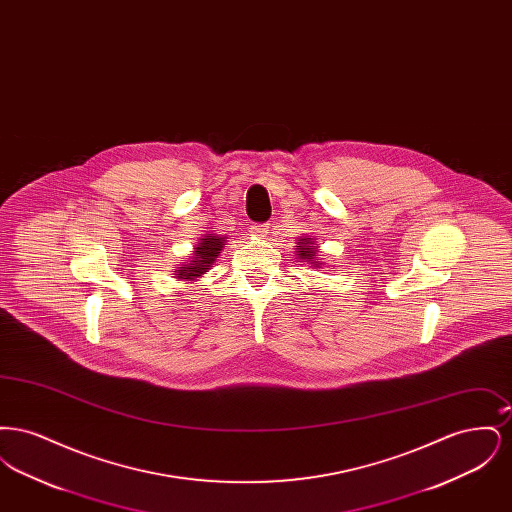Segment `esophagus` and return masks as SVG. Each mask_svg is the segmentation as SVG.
<instances>
[{"label":"esophagus","instance_id":"esophagus-1","mask_svg":"<svg viewBox=\"0 0 512 512\" xmlns=\"http://www.w3.org/2000/svg\"><path fill=\"white\" fill-rule=\"evenodd\" d=\"M249 232L253 234V236H259V238H265L268 234V226L267 224H251V228H249Z\"/></svg>","mask_w":512,"mask_h":512}]
</instances>
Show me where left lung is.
<instances>
[{"mask_svg":"<svg viewBox=\"0 0 512 512\" xmlns=\"http://www.w3.org/2000/svg\"><path fill=\"white\" fill-rule=\"evenodd\" d=\"M295 249H297V255L303 263H309L313 267L322 265L317 259V245L313 244V238H299Z\"/></svg>","mask_w":512,"mask_h":512,"instance_id":"1","label":"left lung"}]
</instances>
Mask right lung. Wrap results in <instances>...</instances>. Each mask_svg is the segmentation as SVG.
Here are the masks:
<instances>
[{"label":"right lung","mask_w":512,"mask_h":512,"mask_svg":"<svg viewBox=\"0 0 512 512\" xmlns=\"http://www.w3.org/2000/svg\"><path fill=\"white\" fill-rule=\"evenodd\" d=\"M226 245V238H222L219 234H207L205 238H201V242L194 247V257L188 265H182L178 267V270H172L176 272V278L178 280H195L199 278L201 274L209 272L211 265L217 261L222 247Z\"/></svg>","instance_id":"add662e5"}]
</instances>
